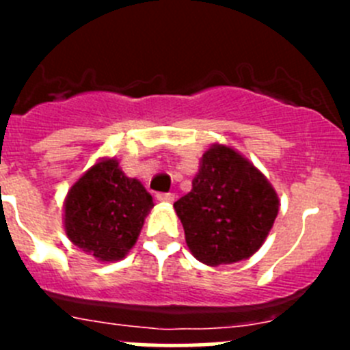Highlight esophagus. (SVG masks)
<instances>
[{
	"label": "esophagus",
	"mask_w": 350,
	"mask_h": 350,
	"mask_svg": "<svg viewBox=\"0 0 350 350\" xmlns=\"http://www.w3.org/2000/svg\"><path fill=\"white\" fill-rule=\"evenodd\" d=\"M155 198H157L159 201H164V203H172V201H174V195H172V193H157Z\"/></svg>",
	"instance_id": "esophagus-1"
}]
</instances>
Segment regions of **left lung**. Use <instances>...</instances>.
I'll use <instances>...</instances> for the list:
<instances>
[{
    "mask_svg": "<svg viewBox=\"0 0 350 350\" xmlns=\"http://www.w3.org/2000/svg\"><path fill=\"white\" fill-rule=\"evenodd\" d=\"M186 243L206 266L247 259L266 241L280 201L266 178L234 149L213 146L201 157L193 189L179 198Z\"/></svg>",
    "mask_w": 350,
    "mask_h": 350,
    "instance_id": "left-lung-1",
    "label": "left lung"
}]
</instances>
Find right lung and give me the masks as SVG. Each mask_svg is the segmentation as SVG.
Segmentation results:
<instances>
[{"mask_svg":"<svg viewBox=\"0 0 350 350\" xmlns=\"http://www.w3.org/2000/svg\"><path fill=\"white\" fill-rule=\"evenodd\" d=\"M154 206L140 181L126 178L115 159L98 162L69 189L66 234L100 260H120L137 242Z\"/></svg>","mask_w":350,"mask_h":350,"instance_id":"add662e5","label":"right lung"}]
</instances>
